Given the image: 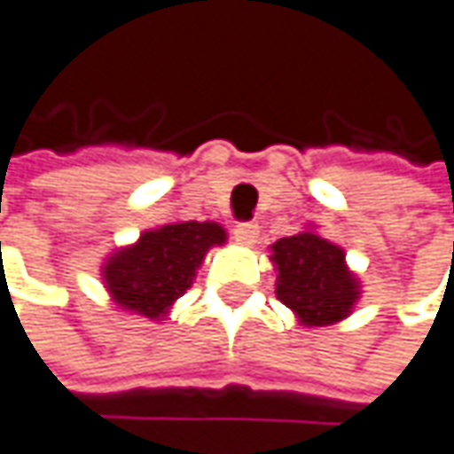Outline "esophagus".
Segmentation results:
<instances>
[{
  "label": "esophagus",
  "mask_w": 454,
  "mask_h": 454,
  "mask_svg": "<svg viewBox=\"0 0 454 454\" xmlns=\"http://www.w3.org/2000/svg\"><path fill=\"white\" fill-rule=\"evenodd\" d=\"M258 232H261V227L255 222H238L235 230H232V235H235L239 245H253L258 239Z\"/></svg>",
  "instance_id": "34e87169"
}]
</instances>
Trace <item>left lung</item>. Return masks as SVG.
I'll return each mask as SVG.
<instances>
[{
    "label": "left lung",
    "mask_w": 454,
    "mask_h": 454,
    "mask_svg": "<svg viewBox=\"0 0 454 454\" xmlns=\"http://www.w3.org/2000/svg\"><path fill=\"white\" fill-rule=\"evenodd\" d=\"M270 261L278 270L276 296L306 327H327L345 319L360 299L345 250L319 238L314 230L270 245Z\"/></svg>",
    "instance_id": "8db88e82"
}]
</instances>
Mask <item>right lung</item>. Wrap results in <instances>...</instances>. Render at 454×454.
I'll return each instance as SVG.
<instances>
[{
  "mask_svg": "<svg viewBox=\"0 0 454 454\" xmlns=\"http://www.w3.org/2000/svg\"><path fill=\"white\" fill-rule=\"evenodd\" d=\"M224 239L227 232L216 222H173L148 230L135 245L106 258V291L120 309L160 319L193 284L209 247L224 245Z\"/></svg>",
  "mask_w": 454,
  "mask_h": 454,
  "instance_id": "add662e5",
  "label": "right lung"
}]
</instances>
